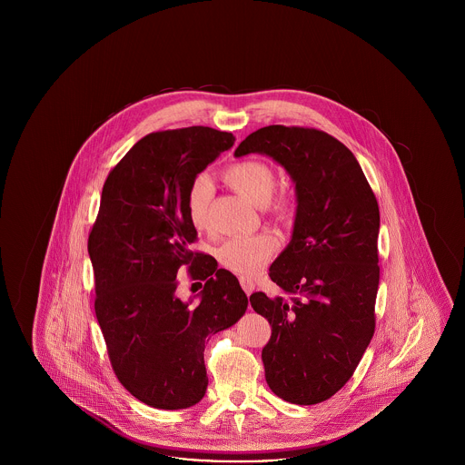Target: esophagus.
<instances>
[{
  "mask_svg": "<svg viewBox=\"0 0 465 465\" xmlns=\"http://www.w3.org/2000/svg\"><path fill=\"white\" fill-rule=\"evenodd\" d=\"M241 286L245 291V294L251 296L252 291H254V281L251 277H241Z\"/></svg>",
  "mask_w": 465,
  "mask_h": 465,
  "instance_id": "esophagus-1",
  "label": "esophagus"
}]
</instances>
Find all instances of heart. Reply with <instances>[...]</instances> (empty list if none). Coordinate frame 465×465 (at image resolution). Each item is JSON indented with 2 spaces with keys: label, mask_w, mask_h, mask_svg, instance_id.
I'll return each mask as SVG.
<instances>
[{
  "label": "heart",
  "mask_w": 465,
  "mask_h": 465,
  "mask_svg": "<svg viewBox=\"0 0 465 465\" xmlns=\"http://www.w3.org/2000/svg\"><path fill=\"white\" fill-rule=\"evenodd\" d=\"M224 179L228 184L237 190L242 197L252 202L254 205H266L275 192L277 176L272 165L263 160H243L230 165L224 171ZM213 197V183L209 176L200 174L195 177L186 192V211L188 218L195 228L207 226L209 202ZM273 214L281 220H286L292 214V200L288 197L277 200L273 203ZM277 249L275 235L262 232L249 237H233L223 242L216 256L223 266L249 277L258 273L268 263L272 254Z\"/></svg>",
  "instance_id": "1"
}]
</instances>
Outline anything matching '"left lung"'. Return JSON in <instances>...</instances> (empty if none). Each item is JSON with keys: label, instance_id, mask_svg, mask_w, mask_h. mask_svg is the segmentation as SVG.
<instances>
[{"label": "left lung", "instance_id": "obj_1", "mask_svg": "<svg viewBox=\"0 0 465 465\" xmlns=\"http://www.w3.org/2000/svg\"><path fill=\"white\" fill-rule=\"evenodd\" d=\"M249 153L286 169L298 203L291 242L270 266L284 294L251 296L272 326L266 383L288 402L317 404L351 380L375 332L378 203L354 153L330 134L268 125L235 150Z\"/></svg>", "mask_w": 465, "mask_h": 465}]
</instances>
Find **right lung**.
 <instances>
[{
    "mask_svg": "<svg viewBox=\"0 0 465 465\" xmlns=\"http://www.w3.org/2000/svg\"><path fill=\"white\" fill-rule=\"evenodd\" d=\"M233 143L211 127L148 134L103 186L89 235L95 317L114 375L152 408L183 410L203 398L205 341L233 326L251 300L233 273L190 249L197 230L186 192ZM181 265L206 281L197 304L176 294Z\"/></svg>",
    "mask_w": 465,
    "mask_h": 465,
    "instance_id": "1",
    "label": "right lung"
}]
</instances>
